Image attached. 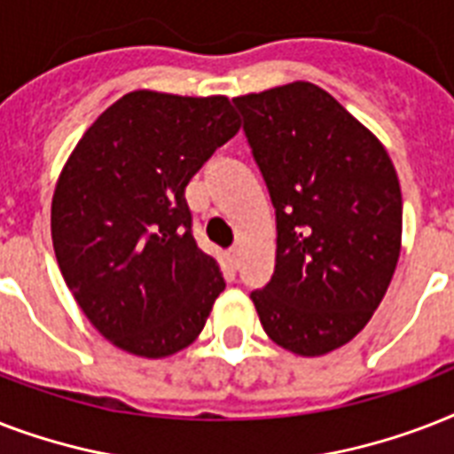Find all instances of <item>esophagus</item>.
<instances>
[{"label":"esophagus","mask_w":454,"mask_h":454,"mask_svg":"<svg viewBox=\"0 0 454 454\" xmlns=\"http://www.w3.org/2000/svg\"><path fill=\"white\" fill-rule=\"evenodd\" d=\"M228 254H231V262L238 266V263H240V256H242V247H238V245H235V247H231V252H228Z\"/></svg>","instance_id":"1"}]
</instances>
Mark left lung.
Segmentation results:
<instances>
[{"instance_id": "left-lung-1", "label": "left lung", "mask_w": 454, "mask_h": 454, "mask_svg": "<svg viewBox=\"0 0 454 454\" xmlns=\"http://www.w3.org/2000/svg\"><path fill=\"white\" fill-rule=\"evenodd\" d=\"M276 207L270 283L252 292L263 330L316 358L348 344L401 256L403 198L387 148L310 82L233 98Z\"/></svg>"}]
</instances>
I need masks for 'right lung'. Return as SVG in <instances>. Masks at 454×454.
I'll return each instance as SVG.
<instances>
[{"label": "right lung", "instance_id": "right-lung-1", "mask_svg": "<svg viewBox=\"0 0 454 454\" xmlns=\"http://www.w3.org/2000/svg\"><path fill=\"white\" fill-rule=\"evenodd\" d=\"M240 120L228 96L138 89L96 117L60 169L51 240L89 323L138 358L200 337L226 283L191 233L184 191Z\"/></svg>", "mask_w": 454, "mask_h": 454}]
</instances>
